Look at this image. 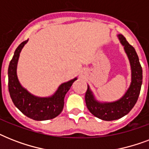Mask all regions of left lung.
<instances>
[{
    "instance_id": "8db88e82",
    "label": "left lung",
    "mask_w": 149,
    "mask_h": 149,
    "mask_svg": "<svg viewBox=\"0 0 149 149\" xmlns=\"http://www.w3.org/2000/svg\"><path fill=\"white\" fill-rule=\"evenodd\" d=\"M118 37L124 46L132 69V83L129 88L122 97L114 102H99L89 86L85 94L86 107L90 112L104 120H117L129 113L138 100L142 84V69L136 51L122 35H118Z\"/></svg>"
}]
</instances>
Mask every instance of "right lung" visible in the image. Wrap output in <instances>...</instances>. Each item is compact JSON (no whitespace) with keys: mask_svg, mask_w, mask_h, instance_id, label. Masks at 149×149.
Returning a JSON list of instances; mask_svg holds the SVG:
<instances>
[{"mask_svg":"<svg viewBox=\"0 0 149 149\" xmlns=\"http://www.w3.org/2000/svg\"><path fill=\"white\" fill-rule=\"evenodd\" d=\"M24 41L15 52L8 67V90L10 98L15 107L28 118L36 120H50L62 112L64 106V97L72 84L77 78L63 83L56 93L48 97H38L32 95L21 85L17 76V65L20 52L28 42Z\"/></svg>","mask_w":149,"mask_h":149,"instance_id":"add662e5","label":"right lung"}]
</instances>
